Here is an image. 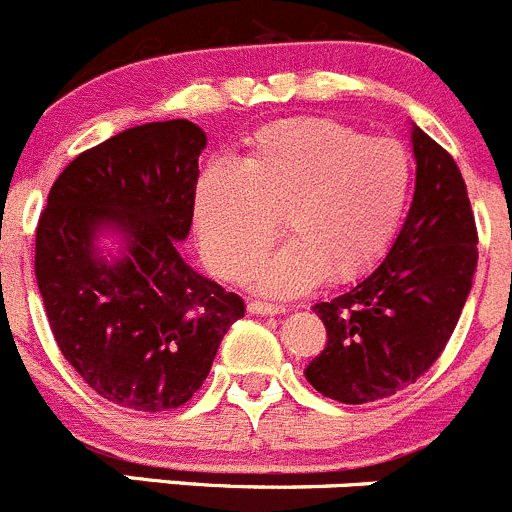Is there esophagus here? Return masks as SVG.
<instances>
[{
  "label": "esophagus",
  "mask_w": 512,
  "mask_h": 512,
  "mask_svg": "<svg viewBox=\"0 0 512 512\" xmlns=\"http://www.w3.org/2000/svg\"><path fill=\"white\" fill-rule=\"evenodd\" d=\"M248 311H251V314L276 316V314H284L286 309L279 304H269V301H248Z\"/></svg>",
  "instance_id": "34e87169"
}]
</instances>
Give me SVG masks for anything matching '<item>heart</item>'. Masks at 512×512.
<instances>
[{"label": "heart", "instance_id": "obj_1", "mask_svg": "<svg viewBox=\"0 0 512 512\" xmlns=\"http://www.w3.org/2000/svg\"><path fill=\"white\" fill-rule=\"evenodd\" d=\"M415 186V163L394 138H369L334 118L279 120L256 130L241 165L211 163L196 186L206 259L238 281L279 236L291 241L259 266L271 294L354 281L387 256Z\"/></svg>", "mask_w": 512, "mask_h": 512}]
</instances>
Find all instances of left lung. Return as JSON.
<instances>
[{
	"mask_svg": "<svg viewBox=\"0 0 512 512\" xmlns=\"http://www.w3.org/2000/svg\"><path fill=\"white\" fill-rule=\"evenodd\" d=\"M415 201L382 264L314 304L326 347L306 367L316 392L342 405L392 397L415 384L455 332L478 266V228L460 168L412 128Z\"/></svg>",
	"mask_w": 512,
	"mask_h": 512,
	"instance_id": "obj_1",
	"label": "left lung"
}]
</instances>
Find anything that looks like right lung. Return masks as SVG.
<instances>
[{
    "mask_svg": "<svg viewBox=\"0 0 512 512\" xmlns=\"http://www.w3.org/2000/svg\"><path fill=\"white\" fill-rule=\"evenodd\" d=\"M206 133L188 120L123 130L55 180L34 238V274L62 357L107 402L138 412L186 405L246 306L180 256ZM100 227L129 251L107 265Z\"/></svg>",
    "mask_w": 512,
    "mask_h": 512,
    "instance_id": "obj_1",
    "label": "right lung"
}]
</instances>
